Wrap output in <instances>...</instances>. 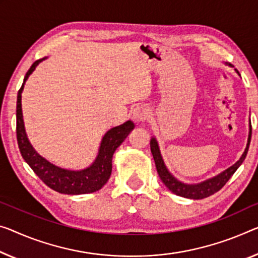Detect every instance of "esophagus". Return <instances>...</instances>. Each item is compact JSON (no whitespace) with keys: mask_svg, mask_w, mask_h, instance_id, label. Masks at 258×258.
Masks as SVG:
<instances>
[{"mask_svg":"<svg viewBox=\"0 0 258 258\" xmlns=\"http://www.w3.org/2000/svg\"><path fill=\"white\" fill-rule=\"evenodd\" d=\"M149 116H150V110L144 106H138L133 110V118L136 122H138V123L148 120Z\"/></svg>","mask_w":258,"mask_h":258,"instance_id":"obj_1","label":"esophagus"}]
</instances>
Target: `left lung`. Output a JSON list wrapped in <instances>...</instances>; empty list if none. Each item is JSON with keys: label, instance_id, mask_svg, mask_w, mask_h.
Returning a JSON list of instances; mask_svg holds the SVG:
<instances>
[{"label": "left lung", "instance_id": "obj_1", "mask_svg": "<svg viewBox=\"0 0 258 258\" xmlns=\"http://www.w3.org/2000/svg\"><path fill=\"white\" fill-rule=\"evenodd\" d=\"M232 67V64H229ZM237 75L240 76L239 71L235 69ZM250 138H251V123L249 120V135H248V142L247 146H245L244 152L239 160H237L234 165H232L231 167L225 169L224 172L218 174V175L210 177L208 180H204L200 182V183H184L180 180H177L172 173L169 172L168 168L166 167L164 159H162L159 144L156 140V137H152L150 141V148H151V153L154 159V164H156L157 172L159 174L160 179L166 187L168 188L169 191L175 194L177 196L190 198V200H202V198L209 197L213 195V194L219 191V190L224 187L229 179H231L233 174L235 173V170L240 167L242 164L245 156H247L249 144H250Z\"/></svg>", "mask_w": 258, "mask_h": 258}]
</instances>
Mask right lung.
Here are the masks:
<instances>
[{
    "mask_svg": "<svg viewBox=\"0 0 258 258\" xmlns=\"http://www.w3.org/2000/svg\"><path fill=\"white\" fill-rule=\"evenodd\" d=\"M46 58L47 57L40 58L31 66L24 77L22 88L18 91L17 109H16V117H17L16 132H17L19 151H21L24 160L40 177L43 183L55 191L66 194V195H82V194L98 191L107 183L110 174H112V159L114 152L135 128V124L133 121L128 120L124 123L109 129L102 137L96 159L89 167L84 169H67L43 158L33 148L26 135L22 110V92L30 75L35 70L39 63L45 61Z\"/></svg>",
    "mask_w": 258,
    "mask_h": 258,
    "instance_id": "obj_1",
    "label": "right lung"
}]
</instances>
